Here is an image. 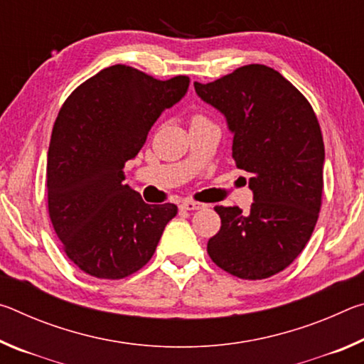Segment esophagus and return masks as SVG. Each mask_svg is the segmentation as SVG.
Listing matches in <instances>:
<instances>
[{
  "label": "esophagus",
  "mask_w": 364,
  "mask_h": 364,
  "mask_svg": "<svg viewBox=\"0 0 364 364\" xmlns=\"http://www.w3.org/2000/svg\"><path fill=\"white\" fill-rule=\"evenodd\" d=\"M205 205L200 204V202H196L193 199H184L181 202V208L183 210H200V208H204Z\"/></svg>",
  "instance_id": "1"
}]
</instances>
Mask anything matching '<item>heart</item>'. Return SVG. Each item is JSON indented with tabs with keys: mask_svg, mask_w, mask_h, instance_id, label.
Wrapping results in <instances>:
<instances>
[{
	"mask_svg": "<svg viewBox=\"0 0 364 364\" xmlns=\"http://www.w3.org/2000/svg\"><path fill=\"white\" fill-rule=\"evenodd\" d=\"M194 119H204V117H202V115H196Z\"/></svg>",
	"mask_w": 364,
	"mask_h": 364,
	"instance_id": "b5f03b06",
	"label": "heart"
}]
</instances>
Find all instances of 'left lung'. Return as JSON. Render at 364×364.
Masks as SVG:
<instances>
[{
  "label": "left lung",
  "mask_w": 364,
  "mask_h": 364,
  "mask_svg": "<svg viewBox=\"0 0 364 364\" xmlns=\"http://www.w3.org/2000/svg\"><path fill=\"white\" fill-rule=\"evenodd\" d=\"M196 93L225 114L232 159L250 175V210L217 205L221 226L208 239L212 262L236 278L267 279L310 241L323 204L324 143L306 97L262 64L239 67Z\"/></svg>",
  "instance_id": "obj_1"
}]
</instances>
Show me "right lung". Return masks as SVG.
<instances>
[{
  "mask_svg": "<svg viewBox=\"0 0 364 364\" xmlns=\"http://www.w3.org/2000/svg\"><path fill=\"white\" fill-rule=\"evenodd\" d=\"M188 86L186 75L157 80L117 64L77 86L60 107L48 151V213L83 273L123 279L152 258L178 207L146 204L123 184V167Z\"/></svg>",
  "mask_w": 364,
  "mask_h": 364,
  "instance_id": "right-lung-1",
  "label": "right lung"
}]
</instances>
